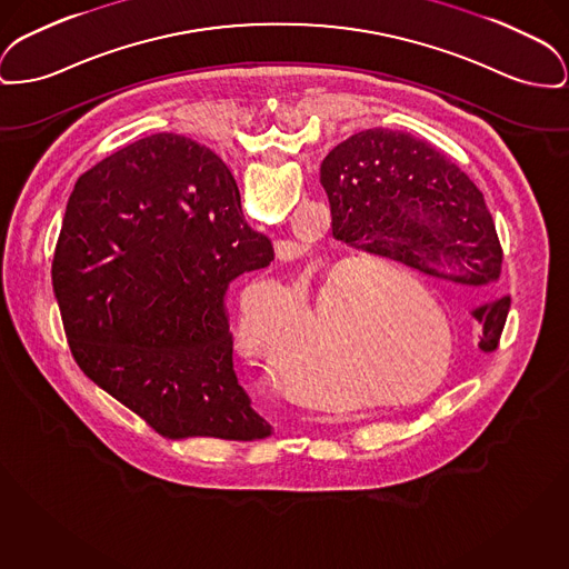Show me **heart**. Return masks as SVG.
Returning a JSON list of instances; mask_svg holds the SVG:
<instances>
[{"instance_id": "obj_1", "label": "heart", "mask_w": 569, "mask_h": 569, "mask_svg": "<svg viewBox=\"0 0 569 569\" xmlns=\"http://www.w3.org/2000/svg\"><path fill=\"white\" fill-rule=\"evenodd\" d=\"M376 267V260L355 258L327 268L320 283L307 288L301 311L279 283L249 286L238 305L236 352L270 378L286 369L305 387L322 385L335 371L359 393L387 387L400 376L387 343L389 313L378 299H359Z\"/></svg>"}]
</instances>
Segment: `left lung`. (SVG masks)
Returning a JSON list of instances; mask_svg holds the SVG:
<instances>
[{"instance_id":"left-lung-1","label":"left lung","mask_w":569,"mask_h":569,"mask_svg":"<svg viewBox=\"0 0 569 569\" xmlns=\"http://www.w3.org/2000/svg\"><path fill=\"white\" fill-rule=\"evenodd\" d=\"M320 182L335 238L458 286L499 279L501 242L483 193L428 141L389 129L352 134L327 154ZM509 307L502 297L472 311L483 352L497 350Z\"/></svg>"}]
</instances>
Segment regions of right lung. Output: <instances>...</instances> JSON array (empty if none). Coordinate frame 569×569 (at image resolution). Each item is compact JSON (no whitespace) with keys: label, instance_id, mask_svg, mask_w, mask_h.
I'll return each mask as SVG.
<instances>
[{"label":"right lung","instance_id":"add662e5","mask_svg":"<svg viewBox=\"0 0 569 569\" xmlns=\"http://www.w3.org/2000/svg\"><path fill=\"white\" fill-rule=\"evenodd\" d=\"M270 262L212 150L143 137L68 200L51 279L72 359L166 438H267L236 378L226 292Z\"/></svg>","mask_w":569,"mask_h":569}]
</instances>
